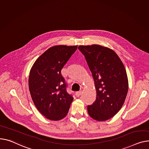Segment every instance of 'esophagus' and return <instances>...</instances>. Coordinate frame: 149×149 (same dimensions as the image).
<instances>
[{"label": "esophagus", "mask_w": 149, "mask_h": 149, "mask_svg": "<svg viewBox=\"0 0 149 149\" xmlns=\"http://www.w3.org/2000/svg\"><path fill=\"white\" fill-rule=\"evenodd\" d=\"M81 91H77V92L75 93V95H76L77 97L80 96L81 95Z\"/></svg>", "instance_id": "obj_1"}]
</instances>
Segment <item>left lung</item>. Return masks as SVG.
Listing matches in <instances>:
<instances>
[{"label":"left lung","instance_id":"obj_1","mask_svg":"<svg viewBox=\"0 0 149 149\" xmlns=\"http://www.w3.org/2000/svg\"><path fill=\"white\" fill-rule=\"evenodd\" d=\"M94 79L96 100L87 106L88 113L97 121L110 119L119 111L127 95L128 80L125 66L111 49L100 45H80Z\"/></svg>","mask_w":149,"mask_h":149}]
</instances>
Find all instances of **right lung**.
<instances>
[{
    "label": "right lung",
    "mask_w": 149,
    "mask_h": 149,
    "mask_svg": "<svg viewBox=\"0 0 149 149\" xmlns=\"http://www.w3.org/2000/svg\"><path fill=\"white\" fill-rule=\"evenodd\" d=\"M77 46L57 45L48 48L34 63L29 77V87L38 111L52 120L63 118L74 100L61 70Z\"/></svg>",
    "instance_id": "obj_1"
}]
</instances>
